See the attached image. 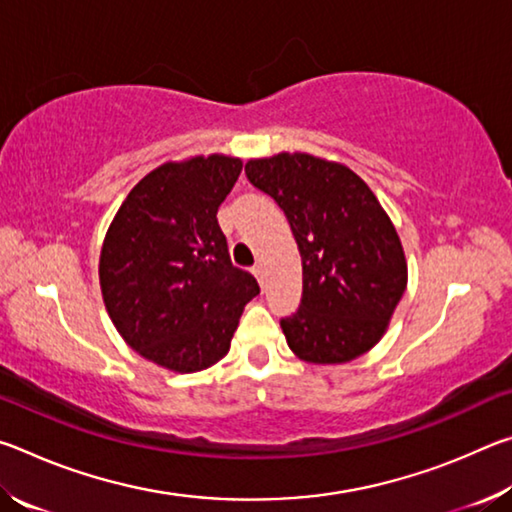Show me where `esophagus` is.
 <instances>
[{"instance_id":"obj_1","label":"esophagus","mask_w":512,"mask_h":512,"mask_svg":"<svg viewBox=\"0 0 512 512\" xmlns=\"http://www.w3.org/2000/svg\"><path fill=\"white\" fill-rule=\"evenodd\" d=\"M253 275L257 277V282L264 287V268L262 266H253Z\"/></svg>"}]
</instances>
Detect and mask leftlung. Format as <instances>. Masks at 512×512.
Masks as SVG:
<instances>
[{
  "label": "left lung",
  "mask_w": 512,
  "mask_h": 512,
  "mask_svg": "<svg viewBox=\"0 0 512 512\" xmlns=\"http://www.w3.org/2000/svg\"><path fill=\"white\" fill-rule=\"evenodd\" d=\"M246 176L287 214L302 257L300 309L282 318L307 363H348L375 348L406 289V257L372 189L341 162L277 153Z\"/></svg>",
  "instance_id": "1"
}]
</instances>
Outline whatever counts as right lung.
I'll return each instance as SVG.
<instances>
[{
	"label": "right lung",
	"instance_id": "obj_1",
	"mask_svg": "<svg viewBox=\"0 0 512 512\" xmlns=\"http://www.w3.org/2000/svg\"><path fill=\"white\" fill-rule=\"evenodd\" d=\"M241 167L219 153L160 164L131 189L103 239L99 282L112 325L167 370L221 361L259 293L255 277L232 266L216 221Z\"/></svg>",
	"mask_w": 512,
	"mask_h": 512
}]
</instances>
